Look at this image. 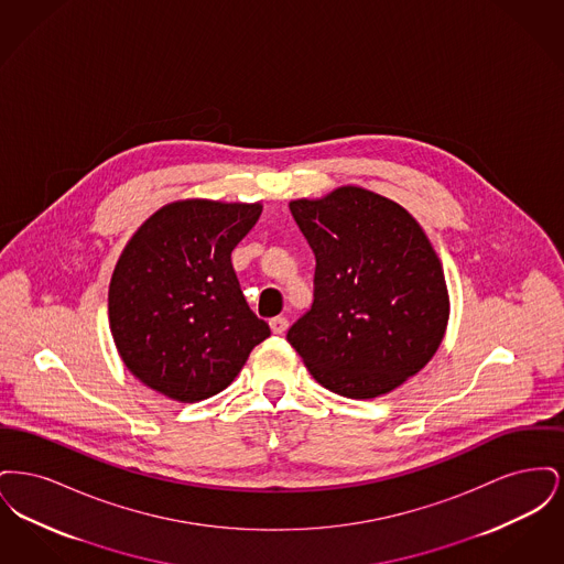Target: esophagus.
I'll return each instance as SVG.
<instances>
[{
	"label": "esophagus",
	"mask_w": 564,
	"mask_h": 564,
	"mask_svg": "<svg viewBox=\"0 0 564 564\" xmlns=\"http://www.w3.org/2000/svg\"><path fill=\"white\" fill-rule=\"evenodd\" d=\"M288 319L285 317H272L270 319V329H272V334H283L285 329H288Z\"/></svg>",
	"instance_id": "esophagus-1"
}]
</instances>
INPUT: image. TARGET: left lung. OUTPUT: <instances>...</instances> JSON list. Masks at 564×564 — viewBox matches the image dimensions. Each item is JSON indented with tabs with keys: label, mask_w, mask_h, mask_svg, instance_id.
<instances>
[{
	"label": "left lung",
	"mask_w": 564,
	"mask_h": 564,
	"mask_svg": "<svg viewBox=\"0 0 564 564\" xmlns=\"http://www.w3.org/2000/svg\"><path fill=\"white\" fill-rule=\"evenodd\" d=\"M290 209L317 260L315 300L290 327V345L338 395L398 389L430 364L451 315L427 235L402 205L357 186Z\"/></svg>",
	"instance_id": "8db88e82"
}]
</instances>
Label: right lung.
Masks as SVG:
<instances>
[{
	"label": "right lung",
	"instance_id": "right-lung-1",
	"mask_svg": "<svg viewBox=\"0 0 564 564\" xmlns=\"http://www.w3.org/2000/svg\"><path fill=\"white\" fill-rule=\"evenodd\" d=\"M260 203L188 198L150 215L109 283V327L129 372L175 402L224 391L270 336L241 292L230 253Z\"/></svg>",
	"mask_w": 564,
	"mask_h": 564
}]
</instances>
